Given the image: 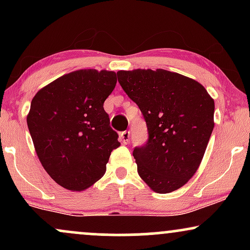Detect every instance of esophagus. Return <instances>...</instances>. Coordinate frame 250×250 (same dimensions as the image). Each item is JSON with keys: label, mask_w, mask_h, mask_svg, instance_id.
<instances>
[{"label": "esophagus", "mask_w": 250, "mask_h": 250, "mask_svg": "<svg viewBox=\"0 0 250 250\" xmlns=\"http://www.w3.org/2000/svg\"><path fill=\"white\" fill-rule=\"evenodd\" d=\"M129 139H130V133H129V130H125L120 134V140H121L123 145H128Z\"/></svg>", "instance_id": "34e87169"}]
</instances>
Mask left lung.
Listing matches in <instances>:
<instances>
[{"label": "left lung", "instance_id": "left-lung-1", "mask_svg": "<svg viewBox=\"0 0 250 250\" xmlns=\"http://www.w3.org/2000/svg\"><path fill=\"white\" fill-rule=\"evenodd\" d=\"M117 80L147 123V142L133 151L140 177L159 194L181 188L203 159L214 100L201 83L173 71L120 70Z\"/></svg>", "mask_w": 250, "mask_h": 250}]
</instances>
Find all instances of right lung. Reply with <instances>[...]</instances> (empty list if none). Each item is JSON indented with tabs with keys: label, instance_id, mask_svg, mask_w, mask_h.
<instances>
[{
	"label": "right lung",
	"instance_id": "add662e5",
	"mask_svg": "<svg viewBox=\"0 0 250 250\" xmlns=\"http://www.w3.org/2000/svg\"><path fill=\"white\" fill-rule=\"evenodd\" d=\"M116 85V73L82 69L37 91L27 116L36 154L49 176L69 190H83L105 173L120 147L103 103Z\"/></svg>",
	"mask_w": 250,
	"mask_h": 250
}]
</instances>
